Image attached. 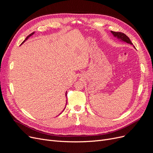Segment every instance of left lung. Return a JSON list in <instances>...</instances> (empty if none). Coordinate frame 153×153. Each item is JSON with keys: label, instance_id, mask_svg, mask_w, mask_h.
<instances>
[{"label": "left lung", "instance_id": "8db88e82", "mask_svg": "<svg viewBox=\"0 0 153 153\" xmlns=\"http://www.w3.org/2000/svg\"><path fill=\"white\" fill-rule=\"evenodd\" d=\"M111 33L113 34V36L115 37V38H117L119 41H123V42H126L128 44H130L133 45V43H131V41L129 39L128 37L124 34L123 32H114V31H110Z\"/></svg>", "mask_w": 153, "mask_h": 153}]
</instances>
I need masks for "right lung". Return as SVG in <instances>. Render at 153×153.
Segmentation results:
<instances>
[{
	"label": "right lung",
	"instance_id": "right-lung-1",
	"mask_svg": "<svg viewBox=\"0 0 153 153\" xmlns=\"http://www.w3.org/2000/svg\"><path fill=\"white\" fill-rule=\"evenodd\" d=\"M34 33H35V32H32V33H31V34H30V35H29L28 36H27V38H26V39H25V40H24V41H23V42H22V44H23V43H24L25 42V41H27V39H29V38H30V36H32V35H34ZM65 96H66V98H66V97H67V91H66V93H65ZM67 101H68V100H67V99H66V105H67ZM65 108H66V107H65ZM60 114H59V115H60Z\"/></svg>",
	"mask_w": 153,
	"mask_h": 153
}]
</instances>
